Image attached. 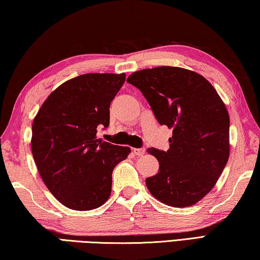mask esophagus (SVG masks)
Here are the masks:
<instances>
[{"label":"esophagus","mask_w":260,"mask_h":260,"mask_svg":"<svg viewBox=\"0 0 260 260\" xmlns=\"http://www.w3.org/2000/svg\"><path fill=\"white\" fill-rule=\"evenodd\" d=\"M133 152L135 153L136 155L142 156L145 154V148H133Z\"/></svg>","instance_id":"esophagus-1"}]
</instances>
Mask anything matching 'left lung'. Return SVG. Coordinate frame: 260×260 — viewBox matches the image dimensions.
<instances>
[{"mask_svg": "<svg viewBox=\"0 0 260 260\" xmlns=\"http://www.w3.org/2000/svg\"><path fill=\"white\" fill-rule=\"evenodd\" d=\"M145 96L161 125L173 129L169 150L148 148L159 172L146 178L153 197L188 207L210 192L229 158V114L218 92L197 72L158 67L126 79Z\"/></svg>", "mask_w": 260, "mask_h": 260, "instance_id": "obj_1", "label": "left lung"}]
</instances>
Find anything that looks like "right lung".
Returning <instances> with one entry per match:
<instances>
[{"instance_id": "obj_1", "label": "right lung", "mask_w": 260, "mask_h": 260, "mask_svg": "<svg viewBox=\"0 0 260 260\" xmlns=\"http://www.w3.org/2000/svg\"><path fill=\"white\" fill-rule=\"evenodd\" d=\"M125 74L80 75L50 93L34 117V162L55 198L76 211H90L107 202L112 174L130 147L96 139L109 125V107L124 84Z\"/></svg>"}]
</instances>
